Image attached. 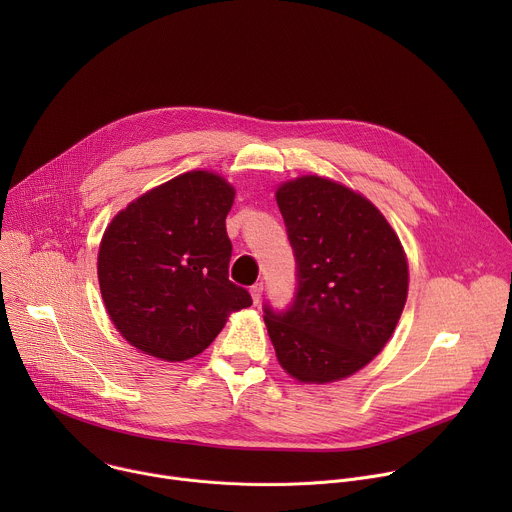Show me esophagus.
I'll return each mask as SVG.
<instances>
[{"label":"esophagus","mask_w":512,"mask_h":512,"mask_svg":"<svg viewBox=\"0 0 512 512\" xmlns=\"http://www.w3.org/2000/svg\"><path fill=\"white\" fill-rule=\"evenodd\" d=\"M249 294H251V300H253V304L257 306V304L261 302V296H263V283H255V285H251Z\"/></svg>","instance_id":"34e87169"}]
</instances>
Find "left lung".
<instances>
[{
    "label": "left lung",
    "instance_id": "1",
    "mask_svg": "<svg viewBox=\"0 0 512 512\" xmlns=\"http://www.w3.org/2000/svg\"><path fill=\"white\" fill-rule=\"evenodd\" d=\"M275 200L298 263L287 312L265 308L281 369L298 383L342 381L391 340L407 302L405 249L385 214L324 176L281 182Z\"/></svg>",
    "mask_w": 512,
    "mask_h": 512
}]
</instances>
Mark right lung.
<instances>
[{"label":"right lung","instance_id":"obj_1","mask_svg":"<svg viewBox=\"0 0 512 512\" xmlns=\"http://www.w3.org/2000/svg\"><path fill=\"white\" fill-rule=\"evenodd\" d=\"M235 188L210 170L184 172L119 210L99 243L97 275L117 332L139 352L182 362L251 306L229 281L225 218Z\"/></svg>","mask_w":512,"mask_h":512}]
</instances>
